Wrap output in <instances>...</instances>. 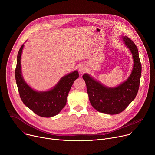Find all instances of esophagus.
<instances>
[{"mask_svg": "<svg viewBox=\"0 0 155 155\" xmlns=\"http://www.w3.org/2000/svg\"><path fill=\"white\" fill-rule=\"evenodd\" d=\"M86 70H87V69H86V68L85 67V65H81L80 66V68H79V72H80V73H83V72H86Z\"/></svg>", "mask_w": 155, "mask_h": 155, "instance_id": "esophagus-1", "label": "esophagus"}]
</instances>
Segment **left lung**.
Masks as SVG:
<instances>
[{"mask_svg":"<svg viewBox=\"0 0 155 155\" xmlns=\"http://www.w3.org/2000/svg\"><path fill=\"white\" fill-rule=\"evenodd\" d=\"M126 47L134 59L133 69L126 81L116 87L103 86L86 74L83 75L87 92L92 106L98 112L115 115L122 112L133 101L138 93L142 72L138 49L129 37H123Z\"/></svg>","mask_w":155,"mask_h":155,"instance_id":"left-lung-1","label":"left lung"}]
</instances>
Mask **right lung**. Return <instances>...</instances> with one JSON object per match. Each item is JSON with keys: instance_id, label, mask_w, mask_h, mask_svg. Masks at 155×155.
Listing matches in <instances>:
<instances>
[{"instance_id": "right-lung-1", "label": "right lung", "mask_w": 155, "mask_h": 155, "mask_svg": "<svg viewBox=\"0 0 155 155\" xmlns=\"http://www.w3.org/2000/svg\"><path fill=\"white\" fill-rule=\"evenodd\" d=\"M24 45L18 51L15 69V79L20 97L29 108L37 115L50 118L58 114L67 102V97L74 81L78 78V72L74 71L62 77L53 89L46 92L33 90L21 75V56Z\"/></svg>"}]
</instances>
